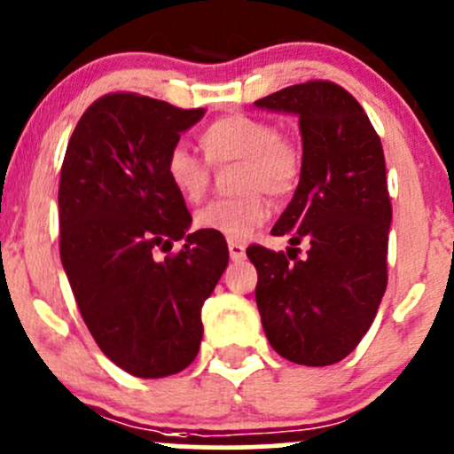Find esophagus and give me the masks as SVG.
<instances>
[{
	"instance_id": "1",
	"label": "esophagus",
	"mask_w": 454,
	"mask_h": 454,
	"mask_svg": "<svg viewBox=\"0 0 454 454\" xmlns=\"http://www.w3.org/2000/svg\"><path fill=\"white\" fill-rule=\"evenodd\" d=\"M227 247H229V257H231L233 262H242L244 254H247V247H244L242 242H236V240H229Z\"/></svg>"
}]
</instances>
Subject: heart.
Returning <instances> with one entry per match:
<instances>
[{
    "instance_id": "b5f03b06",
    "label": "heart",
    "mask_w": 454,
    "mask_h": 454,
    "mask_svg": "<svg viewBox=\"0 0 454 454\" xmlns=\"http://www.w3.org/2000/svg\"><path fill=\"white\" fill-rule=\"evenodd\" d=\"M200 141L212 165L240 162L236 188L242 195L207 203L197 212V227L229 240H247L270 216L263 192L285 200L298 188L300 150L274 121L247 114L218 117L201 130ZM165 177L182 200L200 201L210 184V167L186 145L176 144L165 156Z\"/></svg>"
}]
</instances>
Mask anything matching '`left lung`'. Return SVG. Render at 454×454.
Listing matches in <instances>:
<instances>
[{
  "label": "left lung",
  "instance_id": "1",
  "mask_svg": "<svg viewBox=\"0 0 454 454\" xmlns=\"http://www.w3.org/2000/svg\"><path fill=\"white\" fill-rule=\"evenodd\" d=\"M254 106L298 115L302 176L272 233L311 247L304 260L291 247L287 254L247 248L263 333L295 364H334L363 340L388 285L392 206L381 141L358 100L330 81L289 85Z\"/></svg>",
  "mask_w": 454,
  "mask_h": 454
}]
</instances>
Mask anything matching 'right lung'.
Masks as SVG:
<instances>
[{"instance_id":"right-lung-1","label":"right lung","mask_w":454,"mask_h":454,"mask_svg":"<svg viewBox=\"0 0 454 454\" xmlns=\"http://www.w3.org/2000/svg\"><path fill=\"white\" fill-rule=\"evenodd\" d=\"M203 109L117 91L88 106L59 177V254L76 307L111 363L135 378L180 373L200 351L201 307L229 262L221 233H188L165 156ZM176 239L180 254L156 260Z\"/></svg>"}]
</instances>
